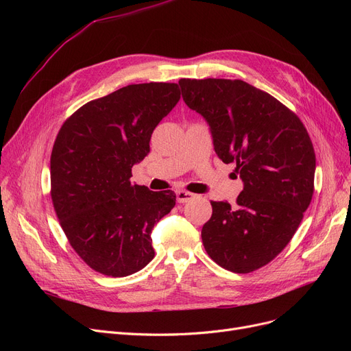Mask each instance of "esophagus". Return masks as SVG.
<instances>
[{
    "label": "esophagus",
    "instance_id": "obj_1",
    "mask_svg": "<svg viewBox=\"0 0 351 351\" xmlns=\"http://www.w3.org/2000/svg\"><path fill=\"white\" fill-rule=\"evenodd\" d=\"M193 196H195L193 193L186 192V191H178L176 192V200L179 202V204H186V202L193 199Z\"/></svg>",
    "mask_w": 351,
    "mask_h": 351
}]
</instances>
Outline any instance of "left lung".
I'll list each match as a JSON object with an SVG mask.
<instances>
[{"label":"left lung","mask_w":351,"mask_h":351,"mask_svg":"<svg viewBox=\"0 0 351 351\" xmlns=\"http://www.w3.org/2000/svg\"><path fill=\"white\" fill-rule=\"evenodd\" d=\"M185 104L210 126L216 155L236 163V205L210 202L202 228L210 259L234 273L271 262L296 233L315 191L316 155L303 122L265 90L241 80L179 81Z\"/></svg>","instance_id":"left-lung-1"}]
</instances>
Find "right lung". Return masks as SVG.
I'll list each match as a JSON object with an SVG mask.
<instances>
[{
    "instance_id": "right-lung-1",
    "label": "right lung",
    "mask_w": 351,
    "mask_h": 351,
    "mask_svg": "<svg viewBox=\"0 0 351 351\" xmlns=\"http://www.w3.org/2000/svg\"><path fill=\"white\" fill-rule=\"evenodd\" d=\"M180 99L178 84L123 86L85 104L61 126L51 154V197L72 249L98 273L125 278L149 263L151 233L175 206L172 191L131 183L154 129Z\"/></svg>"
}]
</instances>
